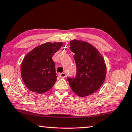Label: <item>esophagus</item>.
Returning a JSON list of instances; mask_svg holds the SVG:
<instances>
[{
    "instance_id": "obj_1",
    "label": "esophagus",
    "mask_w": 132,
    "mask_h": 132,
    "mask_svg": "<svg viewBox=\"0 0 132 132\" xmlns=\"http://www.w3.org/2000/svg\"><path fill=\"white\" fill-rule=\"evenodd\" d=\"M59 77H60V78H64L66 77V73H59Z\"/></svg>"
}]
</instances>
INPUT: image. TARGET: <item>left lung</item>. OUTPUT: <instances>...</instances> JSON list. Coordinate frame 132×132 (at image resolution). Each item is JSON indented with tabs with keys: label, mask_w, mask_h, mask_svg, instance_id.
<instances>
[{
	"label": "left lung",
	"mask_w": 132,
	"mask_h": 132,
	"mask_svg": "<svg viewBox=\"0 0 132 132\" xmlns=\"http://www.w3.org/2000/svg\"><path fill=\"white\" fill-rule=\"evenodd\" d=\"M70 48L74 53L77 75L67 80L72 91L79 97L96 92L105 81L106 66L103 57L93 45L84 40L73 39Z\"/></svg>",
	"instance_id": "1"
}]
</instances>
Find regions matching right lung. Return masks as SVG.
I'll list each match as a JSON object with an SVG mask.
<instances>
[{
	"mask_svg": "<svg viewBox=\"0 0 132 132\" xmlns=\"http://www.w3.org/2000/svg\"><path fill=\"white\" fill-rule=\"evenodd\" d=\"M63 42H46L33 48L24 57L21 75L27 88L38 94L50 90L57 80L53 55Z\"/></svg>",
	"mask_w": 132,
	"mask_h": 132,
	"instance_id": "right-lung-1",
	"label": "right lung"
}]
</instances>
